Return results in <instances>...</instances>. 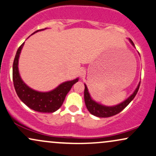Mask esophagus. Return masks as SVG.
I'll return each instance as SVG.
<instances>
[{
  "mask_svg": "<svg viewBox=\"0 0 156 156\" xmlns=\"http://www.w3.org/2000/svg\"><path fill=\"white\" fill-rule=\"evenodd\" d=\"M85 74H86V71L85 69H81L80 71V76H81L82 78H83L85 76Z\"/></svg>",
  "mask_w": 156,
  "mask_h": 156,
  "instance_id": "1",
  "label": "esophagus"
}]
</instances>
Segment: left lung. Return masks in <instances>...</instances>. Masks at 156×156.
Listing matches in <instances>:
<instances>
[{"mask_svg":"<svg viewBox=\"0 0 156 156\" xmlns=\"http://www.w3.org/2000/svg\"><path fill=\"white\" fill-rule=\"evenodd\" d=\"M129 41L131 43L133 47H134V44L132 41V40L130 39ZM140 82L139 83L137 86L136 89L135 90L134 92L133 93L132 95H131L127 99L122 101V103L118 104V105L112 106V107H107V106L102 105V104L97 103L92 99L90 97V95L88 92L87 85L85 84V91H84V98H85V103L87 107V110H88L91 114L95 115V116L98 117V118H109L112 117L113 115H115L118 113H120L122 110H123L125 108L129 105L130 102L132 101L134 97L136 96L137 92H138L139 88H140Z\"/></svg>","mask_w":156,"mask_h":156,"instance_id":"1","label":"left lung"}]
</instances>
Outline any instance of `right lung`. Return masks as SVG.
I'll list each match as a JSON object with an SVG mask.
<instances>
[{
  "mask_svg": "<svg viewBox=\"0 0 156 156\" xmlns=\"http://www.w3.org/2000/svg\"><path fill=\"white\" fill-rule=\"evenodd\" d=\"M43 30L44 29H41L35 31L33 34ZM24 43L22 44L16 51L13 63V82L16 94L20 99L33 110L39 112H54L61 107L67 93L72 86L78 82L79 78L63 82L55 89L49 92H38L31 89L23 81L18 70V61Z\"/></svg>",
  "mask_w": 156,
  "mask_h": 156,
  "instance_id": "add662e5",
  "label": "right lung"
}]
</instances>
